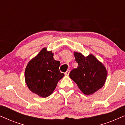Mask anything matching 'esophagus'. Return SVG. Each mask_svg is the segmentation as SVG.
<instances>
[{
    "label": "esophagus",
    "instance_id": "1",
    "mask_svg": "<svg viewBox=\"0 0 125 125\" xmlns=\"http://www.w3.org/2000/svg\"><path fill=\"white\" fill-rule=\"evenodd\" d=\"M69 72H70L69 70H67L66 72L65 73V74L66 75V76H68V75H69Z\"/></svg>",
    "mask_w": 125,
    "mask_h": 125
}]
</instances>
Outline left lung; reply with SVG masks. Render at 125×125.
Masks as SVG:
<instances>
[{
	"label": "left lung",
	"instance_id": "8db88e82",
	"mask_svg": "<svg viewBox=\"0 0 125 125\" xmlns=\"http://www.w3.org/2000/svg\"><path fill=\"white\" fill-rule=\"evenodd\" d=\"M78 67L73 69L69 76L85 95L93 94L105 84L107 71L103 64L93 54L85 57L81 53L74 52Z\"/></svg>",
	"mask_w": 125,
	"mask_h": 125
}]
</instances>
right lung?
I'll return each mask as SVG.
<instances>
[{"instance_id":"obj_1","label":"right lung","mask_w":125,"mask_h":125,"mask_svg":"<svg viewBox=\"0 0 125 125\" xmlns=\"http://www.w3.org/2000/svg\"><path fill=\"white\" fill-rule=\"evenodd\" d=\"M60 61L53 59L52 51L42 48L25 70V81L31 91L41 97L49 96L64 76L60 71Z\"/></svg>"}]
</instances>
